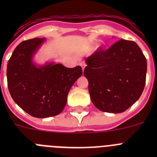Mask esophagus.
<instances>
[{"mask_svg":"<svg viewBox=\"0 0 157 157\" xmlns=\"http://www.w3.org/2000/svg\"><path fill=\"white\" fill-rule=\"evenodd\" d=\"M80 66L82 67V71H84V69H85V67H86V63L85 62H81V63H80Z\"/></svg>","mask_w":157,"mask_h":157,"instance_id":"obj_1","label":"esophagus"}]
</instances>
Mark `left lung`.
Instances as JSON below:
<instances>
[{
    "mask_svg": "<svg viewBox=\"0 0 157 157\" xmlns=\"http://www.w3.org/2000/svg\"><path fill=\"white\" fill-rule=\"evenodd\" d=\"M84 75L94 106L121 113L139 99L145 85L147 61L134 41L121 39L86 59Z\"/></svg>",
    "mask_w": 157,
    "mask_h": 157,
    "instance_id": "obj_1",
    "label": "left lung"
}]
</instances>
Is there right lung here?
I'll list each match as a JSON object with an SVG mask.
<instances>
[{"instance_id":"obj_1","label":"right lung","mask_w":157,"mask_h":157,"mask_svg":"<svg viewBox=\"0 0 157 157\" xmlns=\"http://www.w3.org/2000/svg\"><path fill=\"white\" fill-rule=\"evenodd\" d=\"M45 38L30 39L15 48L7 65L8 90L23 111L37 118L59 114L64 109L67 94L82 74V67H66L54 61L37 64L34 56Z\"/></svg>"}]
</instances>
